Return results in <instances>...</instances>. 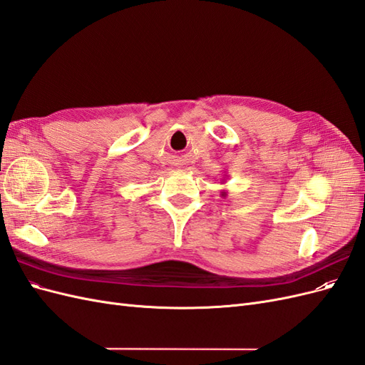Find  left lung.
I'll list each match as a JSON object with an SVG mask.
<instances>
[{
  "label": "left lung",
  "instance_id": "left-lung-1",
  "mask_svg": "<svg viewBox=\"0 0 365 365\" xmlns=\"http://www.w3.org/2000/svg\"><path fill=\"white\" fill-rule=\"evenodd\" d=\"M224 181H225V180H224ZM220 195H222V196L225 197V196H227V190H222V192H220Z\"/></svg>",
  "mask_w": 365,
  "mask_h": 365
}]
</instances>
